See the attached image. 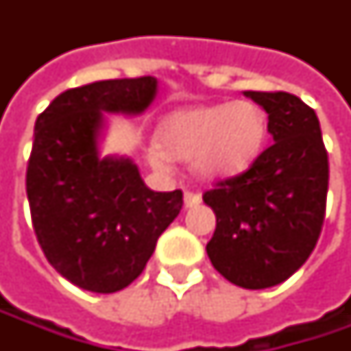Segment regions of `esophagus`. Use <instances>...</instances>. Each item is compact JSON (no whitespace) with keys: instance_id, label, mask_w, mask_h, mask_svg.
Returning a JSON list of instances; mask_svg holds the SVG:
<instances>
[{"instance_id":"obj_1","label":"esophagus","mask_w":351,"mask_h":351,"mask_svg":"<svg viewBox=\"0 0 351 351\" xmlns=\"http://www.w3.org/2000/svg\"><path fill=\"white\" fill-rule=\"evenodd\" d=\"M183 203H185L187 209H193V207H197V205L201 203V195H199V193H193V191H185Z\"/></svg>"}]
</instances>
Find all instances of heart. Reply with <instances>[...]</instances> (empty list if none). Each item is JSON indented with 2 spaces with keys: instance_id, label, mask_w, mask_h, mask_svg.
Here are the masks:
<instances>
[{
  "instance_id": "b5f03b06",
  "label": "heart",
  "mask_w": 351,
  "mask_h": 351,
  "mask_svg": "<svg viewBox=\"0 0 351 351\" xmlns=\"http://www.w3.org/2000/svg\"><path fill=\"white\" fill-rule=\"evenodd\" d=\"M265 132V115L252 101L185 107L162 119L146 160L160 171H169L173 158L193 160L201 176L228 178L256 160Z\"/></svg>"
}]
</instances>
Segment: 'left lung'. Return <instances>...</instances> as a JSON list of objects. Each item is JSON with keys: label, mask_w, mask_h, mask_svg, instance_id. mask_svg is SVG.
I'll use <instances>...</instances> for the list:
<instances>
[{"label": "left lung", "mask_w": 351, "mask_h": 351, "mask_svg": "<svg viewBox=\"0 0 351 351\" xmlns=\"http://www.w3.org/2000/svg\"><path fill=\"white\" fill-rule=\"evenodd\" d=\"M267 113L271 144L246 171L215 183L203 201L217 228L215 269L244 289L289 279L311 256L326 213L328 154L317 113L285 91H244Z\"/></svg>", "instance_id": "1"}]
</instances>
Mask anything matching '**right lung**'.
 <instances>
[{
  "label": "right lung",
  "mask_w": 351,
  "mask_h": 351,
  "mask_svg": "<svg viewBox=\"0 0 351 351\" xmlns=\"http://www.w3.org/2000/svg\"><path fill=\"white\" fill-rule=\"evenodd\" d=\"M152 75L105 80L60 93L34 123L27 197L50 265L93 293L125 289L173 223L183 193L152 191L130 158L99 156L103 113L138 115L154 101Z\"/></svg>",
  "instance_id": "obj_1"
}]
</instances>
